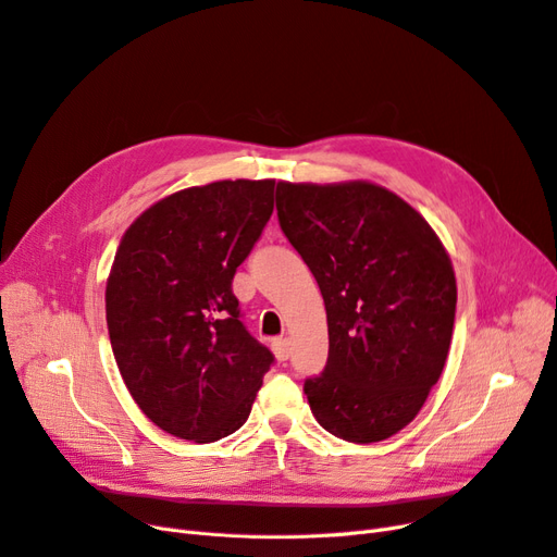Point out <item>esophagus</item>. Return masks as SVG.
Segmentation results:
<instances>
[{
    "instance_id": "esophagus-1",
    "label": "esophagus",
    "mask_w": 557,
    "mask_h": 557,
    "mask_svg": "<svg viewBox=\"0 0 557 557\" xmlns=\"http://www.w3.org/2000/svg\"><path fill=\"white\" fill-rule=\"evenodd\" d=\"M272 349H274L278 361H287V356H290V341H287V338H274L272 341Z\"/></svg>"
}]
</instances>
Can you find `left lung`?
I'll list each match as a JSON object with an SVG mask.
<instances>
[{"instance_id": "8db88e82", "label": "left lung", "mask_w": 557, "mask_h": 557, "mask_svg": "<svg viewBox=\"0 0 557 557\" xmlns=\"http://www.w3.org/2000/svg\"><path fill=\"white\" fill-rule=\"evenodd\" d=\"M285 237L326 306L329 359L306 380L320 425L349 443L405 430L446 366L457 281L425 216L368 181L278 183Z\"/></svg>"}]
</instances>
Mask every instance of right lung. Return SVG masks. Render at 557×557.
I'll list each match as a JSON object with an SVG mask.
<instances>
[{
  "instance_id": "1",
  "label": "right lung",
  "mask_w": 557,
  "mask_h": 557,
  "mask_svg": "<svg viewBox=\"0 0 557 557\" xmlns=\"http://www.w3.org/2000/svg\"><path fill=\"white\" fill-rule=\"evenodd\" d=\"M272 210L274 181H219L164 196L121 237L104 290L111 349L139 409L177 438L239 430L274 361L231 287Z\"/></svg>"
}]
</instances>
